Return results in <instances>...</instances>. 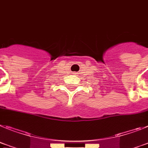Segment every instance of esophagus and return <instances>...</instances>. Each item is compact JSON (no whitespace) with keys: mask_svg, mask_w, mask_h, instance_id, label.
<instances>
[{"mask_svg":"<svg viewBox=\"0 0 148 148\" xmlns=\"http://www.w3.org/2000/svg\"><path fill=\"white\" fill-rule=\"evenodd\" d=\"M74 74H76V73H74Z\"/></svg>","mask_w":148,"mask_h":148,"instance_id":"1","label":"esophagus"}]
</instances>
